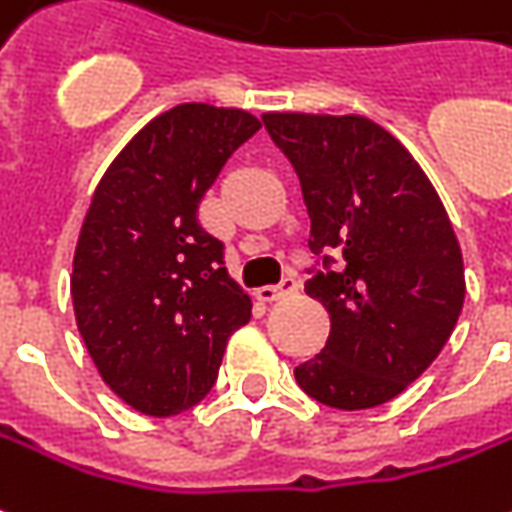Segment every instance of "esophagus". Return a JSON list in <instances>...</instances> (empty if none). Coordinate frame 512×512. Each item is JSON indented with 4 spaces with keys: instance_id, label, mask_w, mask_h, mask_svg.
I'll return each mask as SVG.
<instances>
[{
    "instance_id": "obj_1",
    "label": "esophagus",
    "mask_w": 512,
    "mask_h": 512,
    "mask_svg": "<svg viewBox=\"0 0 512 512\" xmlns=\"http://www.w3.org/2000/svg\"><path fill=\"white\" fill-rule=\"evenodd\" d=\"M299 291V280L296 277H285L280 285H266V288H260L257 296L263 299V302H277L282 296H291V293Z\"/></svg>"
}]
</instances>
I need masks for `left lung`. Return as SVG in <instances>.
<instances>
[{
	"label": "left lung",
	"mask_w": 512,
	"mask_h": 512,
	"mask_svg": "<svg viewBox=\"0 0 512 512\" xmlns=\"http://www.w3.org/2000/svg\"><path fill=\"white\" fill-rule=\"evenodd\" d=\"M299 174L310 252L341 249L305 293L330 313V338L293 368L321 405L368 410L418 380L455 330L466 274L438 191L413 155L366 116L266 113Z\"/></svg>",
	"instance_id": "8db88e82"
}]
</instances>
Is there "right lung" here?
I'll return each instance as SVG.
<instances>
[{
	"label": "right lung",
	"mask_w": 512,
	"mask_h": 512,
	"mask_svg": "<svg viewBox=\"0 0 512 512\" xmlns=\"http://www.w3.org/2000/svg\"><path fill=\"white\" fill-rule=\"evenodd\" d=\"M260 121L188 102L160 113L99 180L82 221L71 302L107 388L144 416H177L205 399L227 338L252 299L199 224V202Z\"/></svg>",
	"instance_id": "right-lung-1"
}]
</instances>
